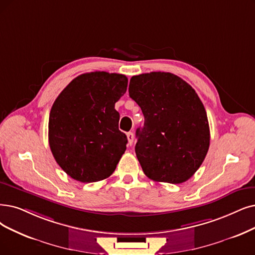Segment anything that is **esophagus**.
I'll list each match as a JSON object with an SVG mask.
<instances>
[{
	"mask_svg": "<svg viewBox=\"0 0 255 255\" xmlns=\"http://www.w3.org/2000/svg\"><path fill=\"white\" fill-rule=\"evenodd\" d=\"M127 137H128V144L130 146L133 144V141H134V134L131 133V131H128L127 134Z\"/></svg>",
	"mask_w": 255,
	"mask_h": 255,
	"instance_id": "esophagus-1",
	"label": "esophagus"
}]
</instances>
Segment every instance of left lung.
<instances>
[{
  "label": "left lung",
  "instance_id": "8db88e82",
  "mask_svg": "<svg viewBox=\"0 0 255 255\" xmlns=\"http://www.w3.org/2000/svg\"><path fill=\"white\" fill-rule=\"evenodd\" d=\"M128 93L144 116L135 151L145 176L171 184L187 181L210 142L207 114L196 91L175 74L150 72L131 77Z\"/></svg>",
  "mask_w": 255,
  "mask_h": 255
}]
</instances>
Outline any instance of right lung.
<instances>
[{
    "label": "right lung",
    "mask_w": 255,
    "mask_h": 255,
    "mask_svg": "<svg viewBox=\"0 0 255 255\" xmlns=\"http://www.w3.org/2000/svg\"><path fill=\"white\" fill-rule=\"evenodd\" d=\"M127 88L126 75L96 71L74 78L55 99L49 116V145L72 179L97 182L114 172L128 143L115 110Z\"/></svg>",
    "instance_id": "add662e5"
}]
</instances>
